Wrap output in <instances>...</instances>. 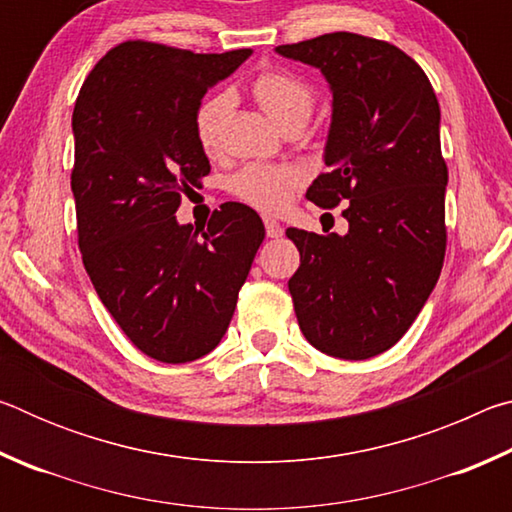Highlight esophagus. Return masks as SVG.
<instances>
[{
	"label": "esophagus",
	"instance_id": "34e87169",
	"mask_svg": "<svg viewBox=\"0 0 512 512\" xmlns=\"http://www.w3.org/2000/svg\"><path fill=\"white\" fill-rule=\"evenodd\" d=\"M264 225H266V235L271 237V239H277V237H282V225L277 223V221H273V219H264Z\"/></svg>",
	"mask_w": 512,
	"mask_h": 512
}]
</instances>
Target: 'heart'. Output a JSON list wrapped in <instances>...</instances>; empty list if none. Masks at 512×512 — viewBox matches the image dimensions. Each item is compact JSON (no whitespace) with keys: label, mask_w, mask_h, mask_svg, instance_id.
I'll return each mask as SVG.
<instances>
[{"label":"heart","mask_w":512,"mask_h":512,"mask_svg":"<svg viewBox=\"0 0 512 512\" xmlns=\"http://www.w3.org/2000/svg\"><path fill=\"white\" fill-rule=\"evenodd\" d=\"M253 97L277 126L307 124L316 106V92L311 83L287 69H264L250 83ZM232 110L230 92H214L205 97L194 112V133L205 153L221 149L223 126ZM302 187V176L282 164H246L230 178V192L241 203L262 212H282L293 194Z\"/></svg>","instance_id":"heart-1"}]
</instances>
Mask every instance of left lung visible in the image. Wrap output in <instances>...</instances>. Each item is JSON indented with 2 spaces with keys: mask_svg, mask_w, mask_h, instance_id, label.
<instances>
[{
  "mask_svg": "<svg viewBox=\"0 0 512 512\" xmlns=\"http://www.w3.org/2000/svg\"><path fill=\"white\" fill-rule=\"evenodd\" d=\"M332 85L329 171L307 189L323 210L345 203V237L287 228L300 250L289 280L298 325L316 350L370 359L402 339L445 262L447 162L440 106L424 69L386 40L336 31L280 45Z\"/></svg>",
  "mask_w": 512,
  "mask_h": 512,
  "instance_id": "8db88e82",
  "label": "left lung"
}]
</instances>
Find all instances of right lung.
I'll use <instances>...</instances> for the list:
<instances>
[{"mask_svg": "<svg viewBox=\"0 0 512 512\" xmlns=\"http://www.w3.org/2000/svg\"><path fill=\"white\" fill-rule=\"evenodd\" d=\"M248 54L126 40L76 97L72 192L83 266L121 332L155 361L187 363L219 345L266 235L244 203H223L207 228L176 221L183 194L210 173L194 112Z\"/></svg>", "mask_w": 512, "mask_h": 512, "instance_id": "add662e5", "label": "right lung"}]
</instances>
